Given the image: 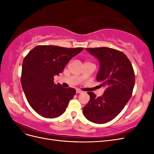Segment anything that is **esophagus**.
I'll return each instance as SVG.
<instances>
[{
    "instance_id": "esophagus-1",
    "label": "esophagus",
    "mask_w": 154,
    "mask_h": 154,
    "mask_svg": "<svg viewBox=\"0 0 154 154\" xmlns=\"http://www.w3.org/2000/svg\"><path fill=\"white\" fill-rule=\"evenodd\" d=\"M76 94H80V93H82V91H80V90H78V89H77V90L76 91Z\"/></svg>"
}]
</instances>
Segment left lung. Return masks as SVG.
Masks as SVG:
<instances>
[{"label": "left lung", "instance_id": "obj_1", "mask_svg": "<svg viewBox=\"0 0 154 154\" xmlns=\"http://www.w3.org/2000/svg\"><path fill=\"white\" fill-rule=\"evenodd\" d=\"M100 62L96 81L106 88L103 96L87 92L90 100L83 113L91 122L102 124L115 118L132 96L135 84L134 71L129 59L122 51L109 48H86Z\"/></svg>", "mask_w": 154, "mask_h": 154}]
</instances>
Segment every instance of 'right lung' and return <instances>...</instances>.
Wrapping results in <instances>:
<instances>
[{
	"instance_id": "obj_1",
	"label": "right lung",
	"mask_w": 154,
	"mask_h": 154,
	"mask_svg": "<svg viewBox=\"0 0 154 154\" xmlns=\"http://www.w3.org/2000/svg\"><path fill=\"white\" fill-rule=\"evenodd\" d=\"M84 49L66 48L55 45H37L23 60L21 84L29 104L36 113L46 118L61 116L75 88L54 84V76Z\"/></svg>"
}]
</instances>
